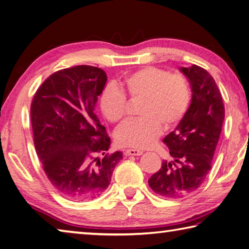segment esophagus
Wrapping results in <instances>:
<instances>
[{
  "label": "esophagus",
  "instance_id": "esophagus-1",
  "mask_svg": "<svg viewBox=\"0 0 249 249\" xmlns=\"http://www.w3.org/2000/svg\"><path fill=\"white\" fill-rule=\"evenodd\" d=\"M126 155H141L143 152L141 150H137V149H127L125 151Z\"/></svg>",
  "mask_w": 249,
  "mask_h": 249
}]
</instances>
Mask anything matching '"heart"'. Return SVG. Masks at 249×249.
<instances>
[{"instance_id": "b5f03b06", "label": "heart", "mask_w": 249, "mask_h": 249, "mask_svg": "<svg viewBox=\"0 0 249 249\" xmlns=\"http://www.w3.org/2000/svg\"><path fill=\"white\" fill-rule=\"evenodd\" d=\"M102 90L99 106L102 114L111 123H119L127 110L130 99H142L138 109L140 118L126 121L115 131L120 145L148 148L162 133L182 121L191 102V89L186 77L154 67L130 73L119 83Z\"/></svg>"}]
</instances>
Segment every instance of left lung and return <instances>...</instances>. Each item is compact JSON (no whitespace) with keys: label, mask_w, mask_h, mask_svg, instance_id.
<instances>
[{"label":"left lung","mask_w":249,"mask_h":249,"mask_svg":"<svg viewBox=\"0 0 249 249\" xmlns=\"http://www.w3.org/2000/svg\"><path fill=\"white\" fill-rule=\"evenodd\" d=\"M180 70L191 85V105L176 129L163 139L173 160H163L148 181L155 193L167 198L186 196L204 182L225 120L222 96L213 77L196 65Z\"/></svg>","instance_id":"1"}]
</instances>
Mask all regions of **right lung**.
<instances>
[{
	"label": "right lung",
	"mask_w": 249,
	"mask_h": 249,
	"mask_svg": "<svg viewBox=\"0 0 249 249\" xmlns=\"http://www.w3.org/2000/svg\"><path fill=\"white\" fill-rule=\"evenodd\" d=\"M106 82L100 68L74 66L48 76L32 99L36 154L52 186L67 198L101 196L123 159L119 151L107 152L110 137L95 114L97 97Z\"/></svg>",
	"instance_id": "obj_1"
}]
</instances>
